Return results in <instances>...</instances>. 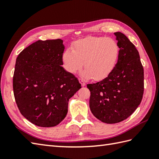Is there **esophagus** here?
I'll return each instance as SVG.
<instances>
[{
  "label": "esophagus",
  "mask_w": 159,
  "mask_h": 159,
  "mask_svg": "<svg viewBox=\"0 0 159 159\" xmlns=\"http://www.w3.org/2000/svg\"><path fill=\"white\" fill-rule=\"evenodd\" d=\"M79 82H80V84H81V85H82V86H83V87L86 85L85 82L84 81V80H83V79H79Z\"/></svg>",
  "instance_id": "esophagus-1"
}]
</instances>
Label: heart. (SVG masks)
I'll list each match as a JSON object with an SVG mask.
<instances>
[{
	"label": "heart",
	"mask_w": 159,
	"mask_h": 159,
	"mask_svg": "<svg viewBox=\"0 0 159 159\" xmlns=\"http://www.w3.org/2000/svg\"><path fill=\"white\" fill-rule=\"evenodd\" d=\"M120 55L117 42L104 37H88L74 43L73 50L67 49L62 60L67 72L75 74L83 66L82 76L100 80L107 77L116 66Z\"/></svg>",
	"instance_id": "heart-1"
}]
</instances>
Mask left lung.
<instances>
[{"label":"left lung","mask_w":159,"mask_h":159,"mask_svg":"<svg viewBox=\"0 0 159 159\" xmlns=\"http://www.w3.org/2000/svg\"><path fill=\"white\" fill-rule=\"evenodd\" d=\"M120 55L113 70L102 80L88 84L89 107L97 119L107 124L120 122L139 105L144 89L143 67L135 46L122 33H114Z\"/></svg>","instance_id":"8db88e82"}]
</instances>
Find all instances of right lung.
Here are the masks:
<instances>
[{
  "label": "right lung",
  "mask_w": 159,
  "mask_h": 159,
  "mask_svg": "<svg viewBox=\"0 0 159 159\" xmlns=\"http://www.w3.org/2000/svg\"><path fill=\"white\" fill-rule=\"evenodd\" d=\"M65 47L60 39L38 40L16 59L13 94L20 112L36 126L58 125L67 113L68 101L81 85L61 66Z\"/></svg>",
  "instance_id": "right-lung-1"
}]
</instances>
